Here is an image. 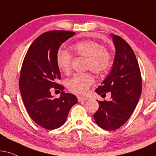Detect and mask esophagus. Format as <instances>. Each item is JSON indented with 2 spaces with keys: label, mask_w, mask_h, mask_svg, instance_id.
<instances>
[{
  "label": "esophagus",
  "mask_w": 156,
  "mask_h": 156,
  "mask_svg": "<svg viewBox=\"0 0 156 156\" xmlns=\"http://www.w3.org/2000/svg\"><path fill=\"white\" fill-rule=\"evenodd\" d=\"M78 100L79 102H82V101H86L88 100L87 98H84V97H81V96H78Z\"/></svg>",
  "instance_id": "esophagus-1"
}]
</instances>
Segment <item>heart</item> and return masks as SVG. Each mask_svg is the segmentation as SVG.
<instances>
[{"mask_svg": "<svg viewBox=\"0 0 156 156\" xmlns=\"http://www.w3.org/2000/svg\"><path fill=\"white\" fill-rule=\"evenodd\" d=\"M72 54L76 57L84 58L85 69L90 70L95 74L105 73L111 66V55L106 48L100 43L90 40L81 41L71 47ZM73 58L66 51H60L56 56L58 68L64 73H69L71 70ZM94 83V78L88 73H76L67 81L66 86L70 92L79 95L88 93Z\"/></svg>", "mask_w": 156, "mask_h": 156, "instance_id": "obj_1", "label": "heart"}]
</instances>
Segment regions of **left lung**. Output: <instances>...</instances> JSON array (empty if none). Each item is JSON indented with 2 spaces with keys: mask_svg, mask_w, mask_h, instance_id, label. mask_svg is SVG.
<instances>
[{
  "mask_svg": "<svg viewBox=\"0 0 156 156\" xmlns=\"http://www.w3.org/2000/svg\"><path fill=\"white\" fill-rule=\"evenodd\" d=\"M115 56L112 69L96 90L103 97L111 93L109 101H98L99 108L93 116L99 127L114 130L121 127L136 108L142 91L140 70L133 51L126 41L112 35Z\"/></svg>",
  "mask_w": 156,
  "mask_h": 156,
  "instance_id": "8db88e82",
  "label": "left lung"
}]
</instances>
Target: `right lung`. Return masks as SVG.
I'll return each mask as SVG.
<instances>
[{
	"instance_id": "obj_1",
	"label": "right lung",
	"mask_w": 156,
	"mask_h": 156,
	"mask_svg": "<svg viewBox=\"0 0 156 156\" xmlns=\"http://www.w3.org/2000/svg\"><path fill=\"white\" fill-rule=\"evenodd\" d=\"M75 32L51 30L39 36L27 51L23 62L19 88L30 118L41 127L53 130L65 123L69 111L78 102L76 95L66 93L58 83L61 79L56 56L60 46ZM52 89L62 90L61 97L53 98Z\"/></svg>"
}]
</instances>
